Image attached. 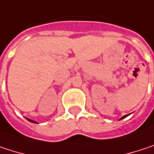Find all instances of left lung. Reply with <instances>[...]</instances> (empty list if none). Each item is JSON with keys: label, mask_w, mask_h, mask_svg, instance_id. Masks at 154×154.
<instances>
[{"label": "left lung", "mask_w": 154, "mask_h": 154, "mask_svg": "<svg viewBox=\"0 0 154 154\" xmlns=\"http://www.w3.org/2000/svg\"><path fill=\"white\" fill-rule=\"evenodd\" d=\"M130 116V114H129V115H126V116H122V118L120 119V120H122V119H123V118H125V117H127V116Z\"/></svg>", "instance_id": "1"}]
</instances>
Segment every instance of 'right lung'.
Here are the masks:
<instances>
[{
  "instance_id": "obj_1",
  "label": "right lung",
  "mask_w": 154,
  "mask_h": 154,
  "mask_svg": "<svg viewBox=\"0 0 154 154\" xmlns=\"http://www.w3.org/2000/svg\"><path fill=\"white\" fill-rule=\"evenodd\" d=\"M29 122H33V123H38L37 122H35V121H32V120H31V119H28V118H26Z\"/></svg>"
}]
</instances>
